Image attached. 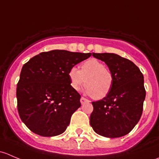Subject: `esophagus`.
<instances>
[{
	"label": "esophagus",
	"instance_id": "obj_1",
	"mask_svg": "<svg viewBox=\"0 0 159 159\" xmlns=\"http://www.w3.org/2000/svg\"><path fill=\"white\" fill-rule=\"evenodd\" d=\"M80 102H81V104H84V103H85V102H89V101L88 100L87 98H85L81 97V99H80Z\"/></svg>",
	"mask_w": 159,
	"mask_h": 159
}]
</instances>
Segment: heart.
Returning <instances> with one entry per match:
<instances>
[{
  "mask_svg": "<svg viewBox=\"0 0 159 159\" xmlns=\"http://www.w3.org/2000/svg\"><path fill=\"white\" fill-rule=\"evenodd\" d=\"M70 84L74 90H79L85 82L84 91L94 99H102L110 93L114 83L111 72L102 62L90 58L81 65V70L72 67L68 71Z\"/></svg>",
  "mask_w": 159,
  "mask_h": 159,
  "instance_id": "heart-1",
  "label": "heart"
}]
</instances>
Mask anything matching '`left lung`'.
Wrapping results in <instances>:
<instances>
[{"label":"left lung","instance_id":"8db88e82","mask_svg":"<svg viewBox=\"0 0 159 159\" xmlns=\"http://www.w3.org/2000/svg\"><path fill=\"white\" fill-rule=\"evenodd\" d=\"M105 61L114 78L110 93L93 102L90 125L97 134L118 138L129 134L140 120L145 98L144 77L140 69L127 58L113 53H92Z\"/></svg>","mask_w":159,"mask_h":159}]
</instances>
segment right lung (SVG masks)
Instances as JSON below:
<instances>
[{
  "instance_id": "right-lung-1",
  "label": "right lung",
  "mask_w": 159,
  "mask_h": 159,
  "mask_svg": "<svg viewBox=\"0 0 159 159\" xmlns=\"http://www.w3.org/2000/svg\"><path fill=\"white\" fill-rule=\"evenodd\" d=\"M91 55L53 50L23 65L17 84V111L30 131L52 137L66 130L72 114L81 106V95L70 86L68 71Z\"/></svg>"
}]
</instances>
